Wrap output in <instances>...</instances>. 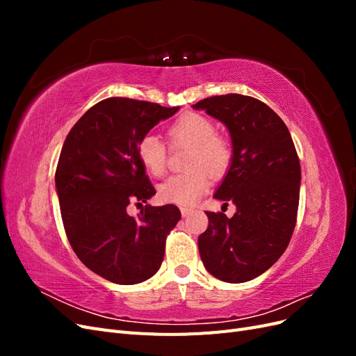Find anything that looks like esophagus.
I'll list each match as a JSON object with an SVG mask.
<instances>
[{"label": "esophagus", "mask_w": 356, "mask_h": 356, "mask_svg": "<svg viewBox=\"0 0 356 356\" xmlns=\"http://www.w3.org/2000/svg\"><path fill=\"white\" fill-rule=\"evenodd\" d=\"M181 213H182V217H188V215L191 213V208H186V207H182L181 208Z\"/></svg>", "instance_id": "34e87169"}]
</instances>
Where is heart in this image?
<instances>
[{"label": "heart", "mask_w": 356, "mask_h": 356, "mask_svg": "<svg viewBox=\"0 0 356 356\" xmlns=\"http://www.w3.org/2000/svg\"><path fill=\"white\" fill-rule=\"evenodd\" d=\"M169 135L175 144L190 145L186 165L187 172L172 175L159 187V197L165 203L179 207L195 204L211 186V174L222 175L232 160L229 143L215 134V124L207 115L188 113L170 126ZM138 159L153 177L166 172V148L154 135H145L138 144ZM209 170L207 171L206 169Z\"/></svg>", "instance_id": "heart-1"}]
</instances>
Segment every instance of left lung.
Masks as SVG:
<instances>
[{"label": "left lung", "mask_w": 356, "mask_h": 356, "mask_svg": "<svg viewBox=\"0 0 356 356\" xmlns=\"http://www.w3.org/2000/svg\"><path fill=\"white\" fill-rule=\"evenodd\" d=\"M229 129L233 156L213 197L236 204L232 218L209 212L199 236L207 270L241 284L260 276L284 254L293 236L301 169L286 124L270 106L238 93L211 96L193 105Z\"/></svg>", "instance_id": "1"}]
</instances>
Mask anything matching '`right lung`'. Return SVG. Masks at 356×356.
Returning a JSON list of instances; mask_svg holds the SVG:
<instances>
[{"label": "right lung", "instance_id": "obj_1", "mask_svg": "<svg viewBox=\"0 0 356 356\" xmlns=\"http://www.w3.org/2000/svg\"><path fill=\"white\" fill-rule=\"evenodd\" d=\"M179 106L108 98L70 131L56 168V191L67 238L80 261L114 284L134 285L156 275L169 232L181 218L175 204L125 209L156 190L138 159V144Z\"/></svg>", "mask_w": 356, "mask_h": 356}]
</instances>
